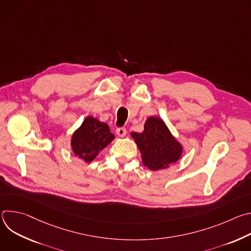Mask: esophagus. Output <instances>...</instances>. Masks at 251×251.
Returning a JSON list of instances; mask_svg holds the SVG:
<instances>
[{
	"label": "esophagus",
	"instance_id": "1",
	"mask_svg": "<svg viewBox=\"0 0 251 251\" xmlns=\"http://www.w3.org/2000/svg\"><path fill=\"white\" fill-rule=\"evenodd\" d=\"M126 133H127L126 128L121 127V128H117V129H116V134H117L119 137H124V136L126 135Z\"/></svg>",
	"mask_w": 251,
	"mask_h": 251
}]
</instances>
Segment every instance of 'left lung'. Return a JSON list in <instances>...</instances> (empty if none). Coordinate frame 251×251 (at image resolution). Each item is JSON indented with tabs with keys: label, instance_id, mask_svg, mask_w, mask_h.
Here are the masks:
<instances>
[{
	"label": "left lung",
	"instance_id": "1",
	"mask_svg": "<svg viewBox=\"0 0 251 251\" xmlns=\"http://www.w3.org/2000/svg\"><path fill=\"white\" fill-rule=\"evenodd\" d=\"M131 136L141 151L142 161L148 169L157 171L176 163L182 155L183 148L170 133L164 121L150 117L142 133L133 132Z\"/></svg>",
	"mask_w": 251,
	"mask_h": 251
}]
</instances>
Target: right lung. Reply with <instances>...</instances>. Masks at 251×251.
Masks as SVG:
<instances>
[{
  "label": "right lung",
  "mask_w": 251,
  "mask_h": 251,
  "mask_svg": "<svg viewBox=\"0 0 251 251\" xmlns=\"http://www.w3.org/2000/svg\"><path fill=\"white\" fill-rule=\"evenodd\" d=\"M115 136L108 125L93 117H87L81 126L74 133L71 148L80 159L89 163L112 142Z\"/></svg>",
  "instance_id": "right-lung-1"
}]
</instances>
